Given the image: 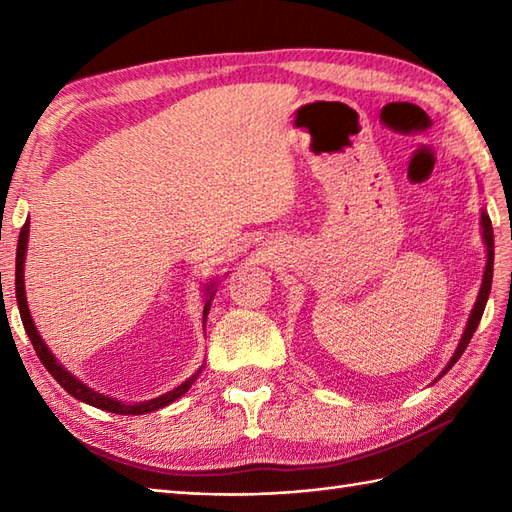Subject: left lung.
Here are the masks:
<instances>
[{
	"label": "left lung",
	"instance_id": "1",
	"mask_svg": "<svg viewBox=\"0 0 512 512\" xmlns=\"http://www.w3.org/2000/svg\"><path fill=\"white\" fill-rule=\"evenodd\" d=\"M482 237H484V244H486V268H484V277H482V288H480V295H477V301H475V306H473V310H471V317H469V323H466V328H464V334H462V339H460V345H458V350H455V354L451 356V361L447 363V367H444V372L442 374H447L449 369L458 363V358L464 354V350H466V345L471 343V339H473V334H475V330H477V325H480V319H482V314H484V308H486V301H488V295H491V284H493V257H495V239H493V224H491V217H488L484 211H482ZM440 374V376H442ZM438 376V378H440Z\"/></svg>",
	"mask_w": 512,
	"mask_h": 512
}]
</instances>
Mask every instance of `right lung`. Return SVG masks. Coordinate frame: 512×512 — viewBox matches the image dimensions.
<instances>
[{
    "mask_svg": "<svg viewBox=\"0 0 512 512\" xmlns=\"http://www.w3.org/2000/svg\"><path fill=\"white\" fill-rule=\"evenodd\" d=\"M28 233H30V222L26 220V224L21 226V233H19V242H17V259H15V295H17V306H19V314H21V323H24V330L28 334V339L32 343V347H35V352L39 356V361L43 363V367L48 369V372L52 374V378L57 380V383L68 391L70 396H74L76 400L81 402H88V405L96 407V409H105V411H112V413H121V416H143V413H149V411H156V409H162L171 405L173 400H178L182 394H187L189 387L195 383V378L200 376L202 367L195 372L191 378L184 380L182 385H178L176 389L167 391V394H162L158 398H151V400H145V402H121L116 398H110V396H103L99 394V391L90 389L85 383H81L79 378L72 376L68 369H65L57 358H54V354L48 350V345L43 343V339L39 336L37 328H35V321H32L30 317V310H28V301H26V288H24V264H26V248H28ZM209 292H206V303H204V321H206V314H209L211 310V299L215 295L213 286L206 288Z\"/></svg>",
    "mask_w": 512,
    "mask_h": 512,
    "instance_id": "1",
    "label": "right lung"
}]
</instances>
